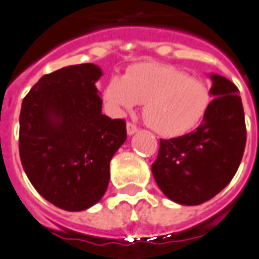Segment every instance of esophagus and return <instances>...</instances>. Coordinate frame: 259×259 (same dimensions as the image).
I'll list each match as a JSON object with an SVG mask.
<instances>
[{
    "mask_svg": "<svg viewBox=\"0 0 259 259\" xmlns=\"http://www.w3.org/2000/svg\"><path fill=\"white\" fill-rule=\"evenodd\" d=\"M138 132V127L135 124H132V122H128L127 124V134L128 135H134V134H137Z\"/></svg>",
    "mask_w": 259,
    "mask_h": 259,
    "instance_id": "obj_1",
    "label": "esophagus"
}]
</instances>
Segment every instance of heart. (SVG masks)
Returning a JSON list of instances; mask_svg holds the SVG:
<instances>
[{"label": "heart", "instance_id": "b5f03b06", "mask_svg": "<svg viewBox=\"0 0 259 259\" xmlns=\"http://www.w3.org/2000/svg\"><path fill=\"white\" fill-rule=\"evenodd\" d=\"M102 100L113 114L121 116L145 104L149 127L166 138L187 134L210 108L209 87L182 69L161 63L135 64L124 76H112L102 89Z\"/></svg>", "mask_w": 259, "mask_h": 259}]
</instances>
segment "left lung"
<instances>
[{
	"mask_svg": "<svg viewBox=\"0 0 259 259\" xmlns=\"http://www.w3.org/2000/svg\"><path fill=\"white\" fill-rule=\"evenodd\" d=\"M214 100L195 131L161 139L151 172L161 191L180 205H201L225 188L246 147L242 98L232 81L210 75Z\"/></svg>",
	"mask_w": 259,
	"mask_h": 259,
	"instance_id": "obj_1",
	"label": "left lung"
}]
</instances>
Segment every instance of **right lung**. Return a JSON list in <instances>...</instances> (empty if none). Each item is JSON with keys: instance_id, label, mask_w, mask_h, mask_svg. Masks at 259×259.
<instances>
[{"instance_id": "right-lung-1", "label": "right lung", "mask_w": 259, "mask_h": 259, "mask_svg": "<svg viewBox=\"0 0 259 259\" xmlns=\"http://www.w3.org/2000/svg\"><path fill=\"white\" fill-rule=\"evenodd\" d=\"M94 64L44 75L24 97L19 151L23 169L46 201L68 211L89 209L104 196L109 165L127 139L125 121L102 114Z\"/></svg>"}]
</instances>
